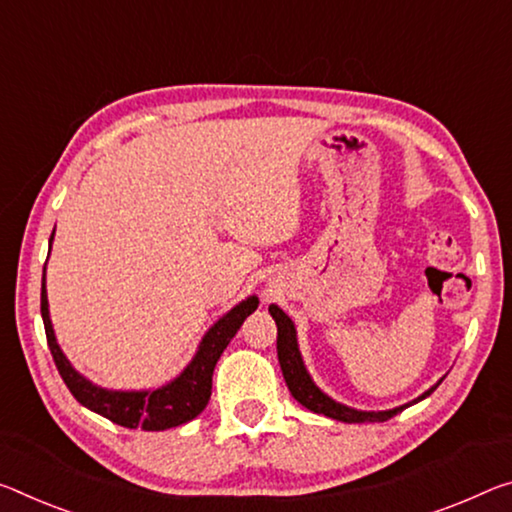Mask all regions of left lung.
Segmentation results:
<instances>
[{
	"mask_svg": "<svg viewBox=\"0 0 512 512\" xmlns=\"http://www.w3.org/2000/svg\"><path fill=\"white\" fill-rule=\"evenodd\" d=\"M269 312L275 319V326H278V362H280L282 376H285V383L289 387L291 396H294L300 405H305L307 410L316 412V415H326L330 419L344 421V424H364V421H387L394 415H399V412L405 408V405H401V408L385 410V412H360L332 401L330 396L323 394L321 389L312 383L310 373L305 371V364L300 360V353H298L294 323H291L289 316L282 312L278 305H271ZM435 387L428 389V392L424 396H419L417 401L431 396V392H435Z\"/></svg>",
	"mask_w": 512,
	"mask_h": 512,
	"instance_id": "left-lung-1",
	"label": "left lung"
}]
</instances>
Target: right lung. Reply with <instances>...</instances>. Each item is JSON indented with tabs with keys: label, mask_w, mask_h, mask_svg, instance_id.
<instances>
[{
	"label": "right lung",
	"mask_w": 512,
	"mask_h": 512,
	"mask_svg": "<svg viewBox=\"0 0 512 512\" xmlns=\"http://www.w3.org/2000/svg\"><path fill=\"white\" fill-rule=\"evenodd\" d=\"M257 305L259 300L250 296L234 307V310L227 312L221 321L214 323V328L202 339L196 358L173 383L152 389V392H109V389L88 383L84 376H79L70 367L66 355L61 353L59 344H56L52 330L50 312H47L45 278L43 287H40V314H43L45 323L47 346H50L56 369H59L63 383L68 385L70 394L81 405H86L88 410L111 419L113 424L125 428H141V431H166V428L182 426L205 410L209 396H212V373L216 362L227 344H230V339L237 335L246 316L257 310Z\"/></svg>",
	"instance_id": "add662e5"
}]
</instances>
